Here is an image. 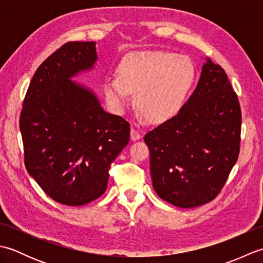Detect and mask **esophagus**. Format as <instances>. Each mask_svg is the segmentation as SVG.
Segmentation results:
<instances>
[{"mask_svg": "<svg viewBox=\"0 0 263 263\" xmlns=\"http://www.w3.org/2000/svg\"><path fill=\"white\" fill-rule=\"evenodd\" d=\"M130 138H131L132 141H137V140H139V139L141 138V133L139 132V131H137L136 128H131Z\"/></svg>", "mask_w": 263, "mask_h": 263, "instance_id": "obj_1", "label": "esophagus"}]
</instances>
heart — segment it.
I'll list each match as a JSON object with an SVG mask.
<instances>
[{
    "mask_svg": "<svg viewBox=\"0 0 263 263\" xmlns=\"http://www.w3.org/2000/svg\"><path fill=\"white\" fill-rule=\"evenodd\" d=\"M195 78L193 64L183 55L164 51L128 54L116 69V79H106L103 93L110 110L123 114L133 93L141 116L153 123L173 119L185 102Z\"/></svg>",
    "mask_w": 263,
    "mask_h": 263,
    "instance_id": "1",
    "label": "heart"
}]
</instances>
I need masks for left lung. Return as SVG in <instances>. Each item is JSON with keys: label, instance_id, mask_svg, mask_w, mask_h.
<instances>
[{"label": "left lung", "instance_id": "left-lung-1", "mask_svg": "<svg viewBox=\"0 0 263 263\" xmlns=\"http://www.w3.org/2000/svg\"><path fill=\"white\" fill-rule=\"evenodd\" d=\"M241 125L226 72L206 58L197 88L177 115L144 136L159 198L180 208L214 200L237 161Z\"/></svg>", "mask_w": 263, "mask_h": 263}]
</instances>
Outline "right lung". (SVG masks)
<instances>
[{"label": "right lung", "instance_id": "obj_1", "mask_svg": "<svg viewBox=\"0 0 263 263\" xmlns=\"http://www.w3.org/2000/svg\"><path fill=\"white\" fill-rule=\"evenodd\" d=\"M97 60L95 42L66 43L35 72L20 115L26 168L65 205H83L106 191L110 164L130 140V124L72 81Z\"/></svg>", "mask_w": 263, "mask_h": 263}]
</instances>
